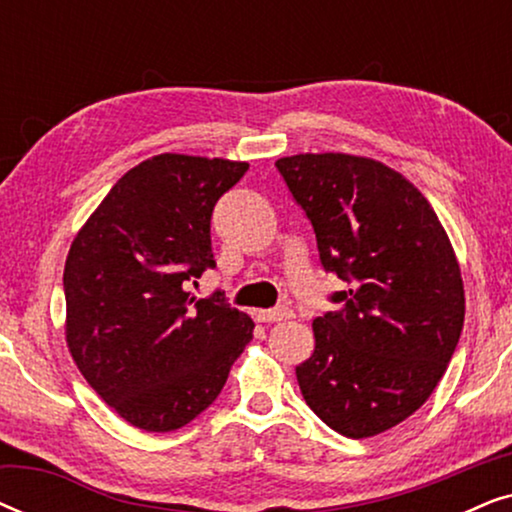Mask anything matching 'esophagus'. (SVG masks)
Segmentation results:
<instances>
[{"mask_svg":"<svg viewBox=\"0 0 512 512\" xmlns=\"http://www.w3.org/2000/svg\"><path fill=\"white\" fill-rule=\"evenodd\" d=\"M293 312L289 307H277V310H258L256 319L263 321V324H275V321H286L291 319Z\"/></svg>","mask_w":512,"mask_h":512,"instance_id":"34e87169","label":"esophagus"}]
</instances>
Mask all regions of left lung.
<instances>
[{
	"instance_id": "1",
	"label": "left lung",
	"mask_w": 512,
	"mask_h": 512,
	"mask_svg": "<svg viewBox=\"0 0 512 512\" xmlns=\"http://www.w3.org/2000/svg\"><path fill=\"white\" fill-rule=\"evenodd\" d=\"M275 165L312 223L321 265L349 284L333 293L338 310L312 321L300 391L333 431L377 436L422 408L457 349V254L429 200L380 160L298 153Z\"/></svg>"
}]
</instances>
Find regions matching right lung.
<instances>
[{
    "mask_svg": "<svg viewBox=\"0 0 512 512\" xmlns=\"http://www.w3.org/2000/svg\"><path fill=\"white\" fill-rule=\"evenodd\" d=\"M249 163L160 153L116 181L65 263L69 354L118 417L174 431L214 403L254 321L184 282L214 268L216 200Z\"/></svg>",
    "mask_w": 512,
    "mask_h": 512,
    "instance_id": "add662e5",
    "label": "right lung"
}]
</instances>
